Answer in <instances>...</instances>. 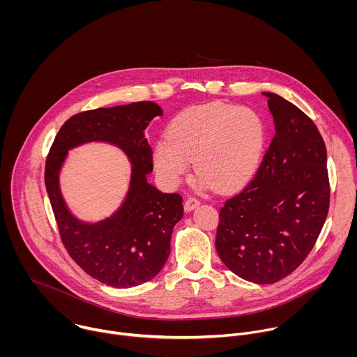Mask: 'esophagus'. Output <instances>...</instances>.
<instances>
[{
	"mask_svg": "<svg viewBox=\"0 0 357 357\" xmlns=\"http://www.w3.org/2000/svg\"><path fill=\"white\" fill-rule=\"evenodd\" d=\"M200 205V200L199 199H196V197H193V196H189L186 200H185V211L186 212H190V211H193L195 208H197Z\"/></svg>",
	"mask_w": 357,
	"mask_h": 357,
	"instance_id": "obj_1",
	"label": "esophagus"
}]
</instances>
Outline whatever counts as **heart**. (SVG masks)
<instances>
[{
  "label": "heart",
  "instance_id": "1",
  "mask_svg": "<svg viewBox=\"0 0 357 357\" xmlns=\"http://www.w3.org/2000/svg\"><path fill=\"white\" fill-rule=\"evenodd\" d=\"M264 144V123L256 112L208 103L183 110L169 123L152 161L167 186H176L193 160L199 186L230 190L256 172Z\"/></svg>",
  "mask_w": 357,
  "mask_h": 357
}]
</instances>
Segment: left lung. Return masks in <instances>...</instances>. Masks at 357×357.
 <instances>
[{
    "mask_svg": "<svg viewBox=\"0 0 357 357\" xmlns=\"http://www.w3.org/2000/svg\"><path fill=\"white\" fill-rule=\"evenodd\" d=\"M275 134L256 175L225 202L216 250L254 284H274L307 259L329 211L326 146L314 121L274 93H263Z\"/></svg>",
    "mask_w": 357,
    "mask_h": 357,
    "instance_id": "left-lung-1",
    "label": "left lung"
}]
</instances>
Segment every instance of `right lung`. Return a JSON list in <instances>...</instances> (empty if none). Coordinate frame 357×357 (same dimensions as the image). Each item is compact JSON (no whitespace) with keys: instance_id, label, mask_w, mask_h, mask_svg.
Returning a JSON list of instances; mask_svg holds the SVG:
<instances>
[{"instance_id":"add662e5","label":"right lung","mask_w":357,"mask_h":357,"mask_svg":"<svg viewBox=\"0 0 357 357\" xmlns=\"http://www.w3.org/2000/svg\"><path fill=\"white\" fill-rule=\"evenodd\" d=\"M157 116L162 110L152 101L75 114L61 127L46 158L45 185L65 248L84 273L114 288L144 284L161 271L171 252L174 226L183 216L181 195L162 193L146 182L154 167L144 131ZM93 140L121 147L133 168L121 209L105 221L84 224L68 212L59 172L69 149Z\"/></svg>"}]
</instances>
